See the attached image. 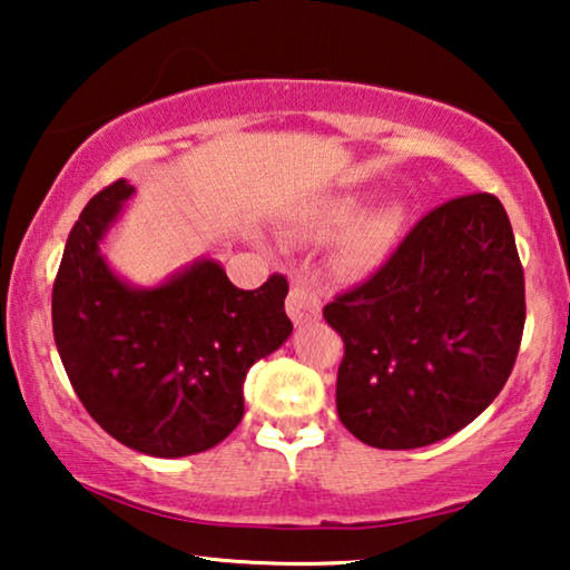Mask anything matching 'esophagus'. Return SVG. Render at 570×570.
<instances>
[{"mask_svg": "<svg viewBox=\"0 0 570 570\" xmlns=\"http://www.w3.org/2000/svg\"><path fill=\"white\" fill-rule=\"evenodd\" d=\"M287 316L293 318L295 326L311 324L322 316V301H318V293L314 283L308 277H295L291 285V293H287L285 301Z\"/></svg>", "mask_w": 570, "mask_h": 570, "instance_id": "esophagus-1", "label": "esophagus"}]
</instances>
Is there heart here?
Listing matches in <instances>:
<instances>
[{
	"label": "heart",
	"instance_id": "b5f03b06",
	"mask_svg": "<svg viewBox=\"0 0 570 570\" xmlns=\"http://www.w3.org/2000/svg\"><path fill=\"white\" fill-rule=\"evenodd\" d=\"M357 213H361V202L355 197H330L314 202L295 217V233L308 240L337 236L340 230H345L355 220ZM396 225H400V217H396L394 209H379V213H371L363 220H357L342 240V256H345L347 267H376L384 259L389 246H392Z\"/></svg>",
	"mask_w": 570,
	"mask_h": 570
}]
</instances>
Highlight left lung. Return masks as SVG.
<instances>
[{"label":"left lung","instance_id":"1","mask_svg":"<svg viewBox=\"0 0 570 570\" xmlns=\"http://www.w3.org/2000/svg\"><path fill=\"white\" fill-rule=\"evenodd\" d=\"M524 269L493 194L443 202L394 254L324 306L345 342L337 415L376 449H420L501 394L524 332Z\"/></svg>","mask_w":570,"mask_h":570}]
</instances>
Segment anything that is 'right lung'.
Here are the masks:
<instances>
[{
    "label": "right lung",
    "mask_w": 570,
    "mask_h": 570,
    "mask_svg": "<svg viewBox=\"0 0 570 570\" xmlns=\"http://www.w3.org/2000/svg\"><path fill=\"white\" fill-rule=\"evenodd\" d=\"M135 186L114 181L69 230L51 293L53 340L75 394L124 446L176 459L228 439L248 368L291 337L287 279L240 291L213 259L158 287L114 275L100 240Z\"/></svg>",
    "instance_id": "1"
}]
</instances>
